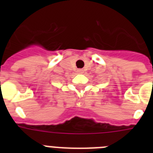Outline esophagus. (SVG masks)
Segmentation results:
<instances>
[{
	"instance_id": "34e87169",
	"label": "esophagus",
	"mask_w": 153,
	"mask_h": 153,
	"mask_svg": "<svg viewBox=\"0 0 153 153\" xmlns=\"http://www.w3.org/2000/svg\"><path fill=\"white\" fill-rule=\"evenodd\" d=\"M77 72L79 73V74H83V70H81V69H79V70H77Z\"/></svg>"
}]
</instances>
